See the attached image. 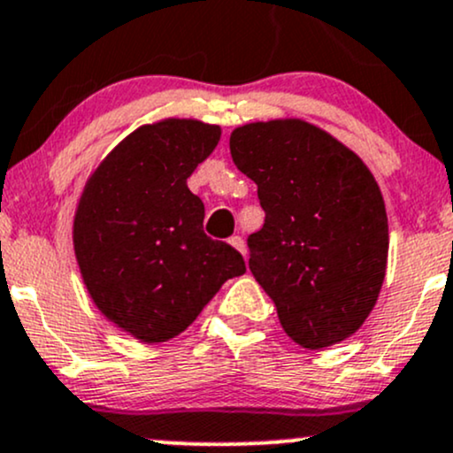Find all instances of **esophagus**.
<instances>
[{"label": "esophagus", "instance_id": "obj_1", "mask_svg": "<svg viewBox=\"0 0 453 453\" xmlns=\"http://www.w3.org/2000/svg\"><path fill=\"white\" fill-rule=\"evenodd\" d=\"M230 245L234 247L236 251H241L242 256H245V241H242L241 236H232V238H230Z\"/></svg>", "mask_w": 453, "mask_h": 453}]
</instances>
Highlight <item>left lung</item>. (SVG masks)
I'll return each instance as SVG.
<instances>
[{
    "label": "left lung",
    "instance_id": "left-lung-1",
    "mask_svg": "<svg viewBox=\"0 0 453 453\" xmlns=\"http://www.w3.org/2000/svg\"><path fill=\"white\" fill-rule=\"evenodd\" d=\"M230 152L266 212L247 241L250 268L275 303L281 329L307 350L355 335L379 301L389 256L374 173L301 118L236 127Z\"/></svg>",
    "mask_w": 453,
    "mask_h": 453
}]
</instances>
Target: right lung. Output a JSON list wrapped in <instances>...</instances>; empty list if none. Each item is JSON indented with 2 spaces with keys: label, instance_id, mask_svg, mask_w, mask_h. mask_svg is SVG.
<instances>
[{
  "label": "right lung",
  "instance_id": "add662e5",
  "mask_svg": "<svg viewBox=\"0 0 453 453\" xmlns=\"http://www.w3.org/2000/svg\"><path fill=\"white\" fill-rule=\"evenodd\" d=\"M221 139L219 124L163 118L142 124L88 176L73 247L89 299L113 326L163 344L200 316L245 260L203 234V203L187 178Z\"/></svg>",
  "mask_w": 453,
  "mask_h": 453
}]
</instances>
